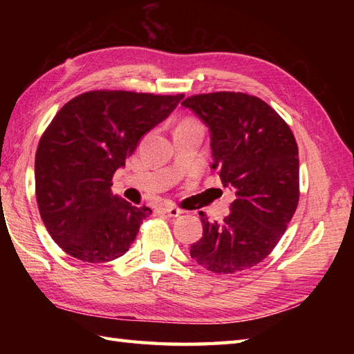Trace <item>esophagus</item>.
Segmentation results:
<instances>
[{
	"instance_id": "esophagus-1",
	"label": "esophagus",
	"mask_w": 354,
	"mask_h": 354,
	"mask_svg": "<svg viewBox=\"0 0 354 354\" xmlns=\"http://www.w3.org/2000/svg\"><path fill=\"white\" fill-rule=\"evenodd\" d=\"M162 212L167 214V216H170V217H178V216H181L184 213V209H181V208L176 207V205H164L162 207Z\"/></svg>"
}]
</instances>
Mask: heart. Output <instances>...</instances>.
Masks as SVG:
<instances>
[{
	"mask_svg": "<svg viewBox=\"0 0 354 354\" xmlns=\"http://www.w3.org/2000/svg\"><path fill=\"white\" fill-rule=\"evenodd\" d=\"M178 129H201V124L193 118H184L181 123H179Z\"/></svg>",
	"mask_w": 354,
	"mask_h": 354,
	"instance_id": "1",
	"label": "heart"
}]
</instances>
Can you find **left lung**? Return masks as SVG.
<instances>
[{
  "mask_svg": "<svg viewBox=\"0 0 354 354\" xmlns=\"http://www.w3.org/2000/svg\"><path fill=\"white\" fill-rule=\"evenodd\" d=\"M209 132L214 164L236 199L222 222H209L190 248L201 266L236 274L265 260L280 242L299 199L298 146L289 124L255 95L234 91L196 94L183 102Z\"/></svg>",
  "mask_w": 354,
  "mask_h": 354,
  "instance_id": "left-lung-1",
  "label": "left lung"
}]
</instances>
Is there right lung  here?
Wrapping results in <instances>:
<instances>
[{"mask_svg":"<svg viewBox=\"0 0 354 354\" xmlns=\"http://www.w3.org/2000/svg\"><path fill=\"white\" fill-rule=\"evenodd\" d=\"M183 97L99 89L59 109L37 145L35 189L45 228L66 254L106 263L129 251L152 209L115 198L112 176Z\"/></svg>","mask_w":354,"mask_h":354,"instance_id":"right-lung-1","label":"right lung"}]
</instances>
